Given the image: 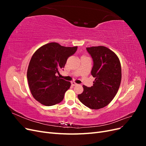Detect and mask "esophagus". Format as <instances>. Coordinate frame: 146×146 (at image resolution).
<instances>
[{
    "instance_id": "1",
    "label": "esophagus",
    "mask_w": 146,
    "mask_h": 146,
    "mask_svg": "<svg viewBox=\"0 0 146 146\" xmlns=\"http://www.w3.org/2000/svg\"><path fill=\"white\" fill-rule=\"evenodd\" d=\"M71 85H72V86H76V85H78V84L76 83V82H71Z\"/></svg>"
}]
</instances>
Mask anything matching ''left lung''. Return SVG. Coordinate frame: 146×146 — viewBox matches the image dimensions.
Instances as JSON below:
<instances>
[{"label": "left lung", "mask_w": 146, "mask_h": 146, "mask_svg": "<svg viewBox=\"0 0 146 146\" xmlns=\"http://www.w3.org/2000/svg\"><path fill=\"white\" fill-rule=\"evenodd\" d=\"M86 50L93 61L91 74L95 81L91 87L83 85V92L78 98L88 108L100 109L108 105L118 91L122 77L120 61L104 46L87 47Z\"/></svg>", "instance_id": "obj_1"}]
</instances>
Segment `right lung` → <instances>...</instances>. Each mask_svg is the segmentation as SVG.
<instances>
[{"label": "right lung", "mask_w": 146, "mask_h": 146, "mask_svg": "<svg viewBox=\"0 0 146 146\" xmlns=\"http://www.w3.org/2000/svg\"><path fill=\"white\" fill-rule=\"evenodd\" d=\"M77 50L76 47H64L56 42L48 43L39 48L30 60L27 80L33 98L46 106L63 100L70 83L56 76L63 69L68 58Z\"/></svg>", "instance_id": "1"}]
</instances>
